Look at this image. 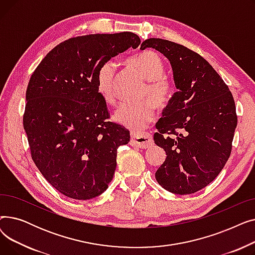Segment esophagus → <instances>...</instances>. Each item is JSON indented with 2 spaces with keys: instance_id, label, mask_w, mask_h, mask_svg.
I'll return each mask as SVG.
<instances>
[{
  "instance_id": "1",
  "label": "esophagus",
  "mask_w": 255,
  "mask_h": 255,
  "mask_svg": "<svg viewBox=\"0 0 255 255\" xmlns=\"http://www.w3.org/2000/svg\"><path fill=\"white\" fill-rule=\"evenodd\" d=\"M131 144L140 149H148L153 145V137L150 133H132Z\"/></svg>"
}]
</instances>
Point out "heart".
Returning <instances> with one entry per match:
<instances>
[{
  "label": "heart",
  "instance_id": "obj_1",
  "mask_svg": "<svg viewBox=\"0 0 255 255\" xmlns=\"http://www.w3.org/2000/svg\"><path fill=\"white\" fill-rule=\"evenodd\" d=\"M129 68L142 77L145 82L138 103H123L115 113V120L133 131L141 130L155 117L157 107H164L175 93L172 82L163 75L164 65L152 50L141 51L127 59ZM97 89L107 104L117 102V65L113 61L104 62L97 71ZM154 104L153 105L152 103Z\"/></svg>",
  "mask_w": 255,
  "mask_h": 255
}]
</instances>
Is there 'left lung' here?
Wrapping results in <instances>:
<instances>
[{
    "instance_id": "8db88e82",
    "label": "left lung",
    "mask_w": 255,
    "mask_h": 255,
    "mask_svg": "<svg viewBox=\"0 0 255 255\" xmlns=\"http://www.w3.org/2000/svg\"><path fill=\"white\" fill-rule=\"evenodd\" d=\"M152 47L170 62L178 92L156 123L154 141L166 152L155 177L176 194L205 188L229 160L238 123L229 87L202 56L160 38L146 39L140 49Z\"/></svg>"
}]
</instances>
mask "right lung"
<instances>
[{"instance_id": "add662e5", "label": "right lung", "mask_w": 255, "mask_h": 255, "mask_svg": "<svg viewBox=\"0 0 255 255\" xmlns=\"http://www.w3.org/2000/svg\"><path fill=\"white\" fill-rule=\"evenodd\" d=\"M139 44L131 32L70 38L52 48L32 74L23 128L33 161L62 194L86 200L109 188L117 150L128 143L130 133L109 121L96 75L104 62Z\"/></svg>"}]
</instances>
